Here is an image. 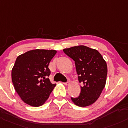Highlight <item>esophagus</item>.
Masks as SVG:
<instances>
[{
    "instance_id": "esophagus-1",
    "label": "esophagus",
    "mask_w": 128,
    "mask_h": 128,
    "mask_svg": "<svg viewBox=\"0 0 128 128\" xmlns=\"http://www.w3.org/2000/svg\"><path fill=\"white\" fill-rule=\"evenodd\" d=\"M64 83V84H65V85H68V84H69V83H70V81L68 80V82H65V83Z\"/></svg>"
}]
</instances>
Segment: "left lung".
<instances>
[{
    "label": "left lung",
    "instance_id": "8db88e82",
    "mask_svg": "<svg viewBox=\"0 0 128 128\" xmlns=\"http://www.w3.org/2000/svg\"><path fill=\"white\" fill-rule=\"evenodd\" d=\"M75 61L78 81L83 83L81 92L72 101L79 107H86L98 100L106 86L107 66L98 50L84 45L63 50Z\"/></svg>",
    "mask_w": 128,
    "mask_h": 128
}]
</instances>
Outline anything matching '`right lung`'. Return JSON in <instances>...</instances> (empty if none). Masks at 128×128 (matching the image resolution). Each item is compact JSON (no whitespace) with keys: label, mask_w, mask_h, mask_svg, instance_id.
<instances>
[{"label":"right lung","mask_w":128,"mask_h":128,"mask_svg":"<svg viewBox=\"0 0 128 128\" xmlns=\"http://www.w3.org/2000/svg\"><path fill=\"white\" fill-rule=\"evenodd\" d=\"M56 50H32L18 56L12 70L15 91L24 102L32 107L42 106L48 99L56 84L47 78L48 65Z\"/></svg>","instance_id":"right-lung-1"}]
</instances>
